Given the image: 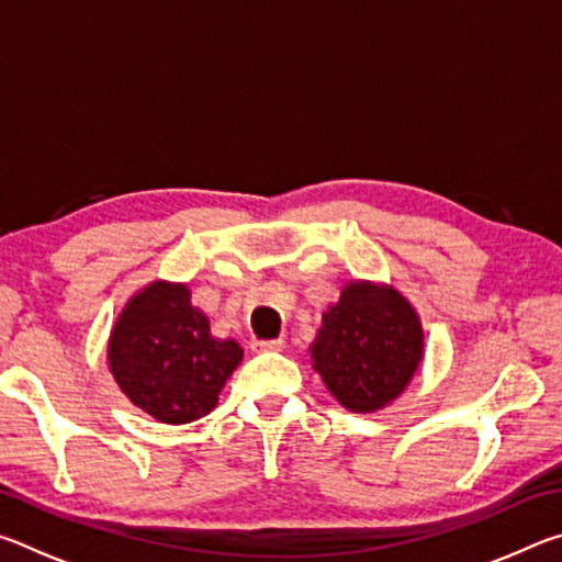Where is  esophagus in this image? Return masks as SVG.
<instances>
[{
  "label": "esophagus",
  "mask_w": 562,
  "mask_h": 562,
  "mask_svg": "<svg viewBox=\"0 0 562 562\" xmlns=\"http://www.w3.org/2000/svg\"><path fill=\"white\" fill-rule=\"evenodd\" d=\"M284 339H258L255 341V351H282Z\"/></svg>",
  "instance_id": "esophagus-1"
}]
</instances>
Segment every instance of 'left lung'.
Here are the masks:
<instances>
[{
    "instance_id": "1",
    "label": "left lung",
    "mask_w": 562,
    "mask_h": 562,
    "mask_svg": "<svg viewBox=\"0 0 562 562\" xmlns=\"http://www.w3.org/2000/svg\"><path fill=\"white\" fill-rule=\"evenodd\" d=\"M424 351V331L396 290L357 282L322 317L312 361L351 412H374L404 392Z\"/></svg>"
}]
</instances>
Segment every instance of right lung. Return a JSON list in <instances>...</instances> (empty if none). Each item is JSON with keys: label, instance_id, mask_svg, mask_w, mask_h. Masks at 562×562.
I'll list each match as a JSON object with an SVG mask.
<instances>
[{"label": "right lung", "instance_id": "1", "mask_svg": "<svg viewBox=\"0 0 562 562\" xmlns=\"http://www.w3.org/2000/svg\"><path fill=\"white\" fill-rule=\"evenodd\" d=\"M243 349L213 339L183 284L154 282L121 312L109 367L121 392L164 424H190L213 412Z\"/></svg>", "mask_w": 562, "mask_h": 562}]
</instances>
